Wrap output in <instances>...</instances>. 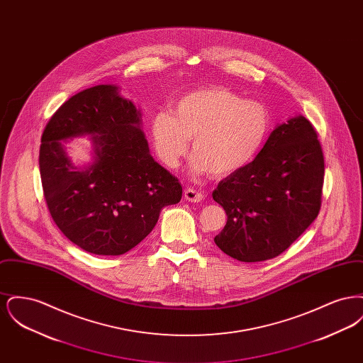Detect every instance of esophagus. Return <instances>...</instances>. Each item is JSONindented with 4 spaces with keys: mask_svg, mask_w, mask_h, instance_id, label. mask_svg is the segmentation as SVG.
Listing matches in <instances>:
<instances>
[{
    "mask_svg": "<svg viewBox=\"0 0 363 363\" xmlns=\"http://www.w3.org/2000/svg\"><path fill=\"white\" fill-rule=\"evenodd\" d=\"M184 197H185L186 201H190V203H200V201L204 200V196L200 191L194 189L185 190Z\"/></svg>",
    "mask_w": 363,
    "mask_h": 363,
    "instance_id": "obj_1",
    "label": "esophagus"
}]
</instances>
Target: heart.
Here are the masks:
<instances>
[{
    "label": "heart",
    "mask_w": 363,
    "mask_h": 363,
    "mask_svg": "<svg viewBox=\"0 0 363 363\" xmlns=\"http://www.w3.org/2000/svg\"><path fill=\"white\" fill-rule=\"evenodd\" d=\"M271 126L268 108L245 101L225 86H206L181 96L167 111L156 113L151 138L156 155L177 169L188 154L191 141L190 172L227 177L247 166L259 154Z\"/></svg>",
    "instance_id": "b5f03b06"
}]
</instances>
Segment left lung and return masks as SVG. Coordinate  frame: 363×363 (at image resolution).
Wrapping results in <instances>:
<instances>
[{
	"label": "left lung",
	"instance_id": "left-lung-1",
	"mask_svg": "<svg viewBox=\"0 0 363 363\" xmlns=\"http://www.w3.org/2000/svg\"><path fill=\"white\" fill-rule=\"evenodd\" d=\"M323 182L324 155L317 133L296 114L277 125L253 162L213 190V200L227 215L213 241L243 262L277 257L317 218Z\"/></svg>",
	"mask_w": 363,
	"mask_h": 363
}]
</instances>
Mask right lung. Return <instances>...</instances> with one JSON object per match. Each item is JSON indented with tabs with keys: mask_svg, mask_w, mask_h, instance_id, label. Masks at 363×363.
Segmentation results:
<instances>
[{
	"mask_svg": "<svg viewBox=\"0 0 363 363\" xmlns=\"http://www.w3.org/2000/svg\"><path fill=\"white\" fill-rule=\"evenodd\" d=\"M83 135L93 143V162L76 165L65 144ZM39 169L55 225L98 256L133 249L160 211L182 197L178 179L150 154L141 110L114 84L84 89L54 113L42 135Z\"/></svg>",
	"mask_w": 363,
	"mask_h": 363,
	"instance_id": "1",
	"label": "right lung"
}]
</instances>
